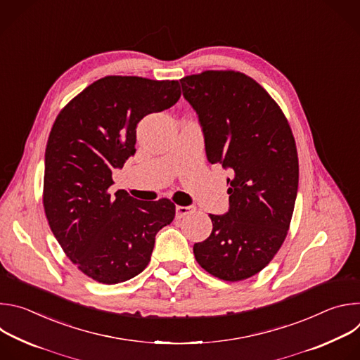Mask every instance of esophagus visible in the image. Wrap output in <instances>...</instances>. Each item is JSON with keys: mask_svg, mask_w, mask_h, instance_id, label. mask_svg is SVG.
I'll list each match as a JSON object with an SVG mask.
<instances>
[{"mask_svg": "<svg viewBox=\"0 0 360 360\" xmlns=\"http://www.w3.org/2000/svg\"><path fill=\"white\" fill-rule=\"evenodd\" d=\"M175 211H176V218L181 219V218H184V217L192 214V212L195 211V208H193V207H181V205H176Z\"/></svg>", "mask_w": 360, "mask_h": 360, "instance_id": "obj_1", "label": "esophagus"}]
</instances>
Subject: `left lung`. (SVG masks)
<instances>
[{"label": "left lung", "instance_id": "1", "mask_svg": "<svg viewBox=\"0 0 360 360\" xmlns=\"http://www.w3.org/2000/svg\"><path fill=\"white\" fill-rule=\"evenodd\" d=\"M181 81L196 111L211 164L231 171L229 211L210 215L212 232L193 245L211 275L238 282L261 272L282 246L299 182L296 143L272 96L236 71H203Z\"/></svg>", "mask_w": 360, "mask_h": 360}]
</instances>
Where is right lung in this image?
<instances>
[{
	"label": "right lung",
	"mask_w": 360,
	"mask_h": 360,
	"mask_svg": "<svg viewBox=\"0 0 360 360\" xmlns=\"http://www.w3.org/2000/svg\"><path fill=\"white\" fill-rule=\"evenodd\" d=\"M181 98L178 81L104 77L58 114L45 149L42 202L51 231L78 269L99 283H121L150 261L155 235L175 205L108 192L112 171L135 153L136 125Z\"/></svg>",
	"instance_id": "1"
}]
</instances>
